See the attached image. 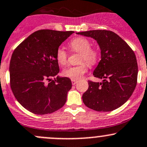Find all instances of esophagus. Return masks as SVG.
<instances>
[{
    "label": "esophagus",
    "instance_id": "1",
    "mask_svg": "<svg viewBox=\"0 0 147 147\" xmlns=\"http://www.w3.org/2000/svg\"><path fill=\"white\" fill-rule=\"evenodd\" d=\"M78 82V80H72V85H75Z\"/></svg>",
    "mask_w": 147,
    "mask_h": 147
}]
</instances>
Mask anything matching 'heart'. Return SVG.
Returning <instances> with one entry per match:
<instances>
[{
	"mask_svg": "<svg viewBox=\"0 0 147 147\" xmlns=\"http://www.w3.org/2000/svg\"><path fill=\"white\" fill-rule=\"evenodd\" d=\"M91 42L83 37H78L72 40L69 47L72 51L80 52V62L86 61L89 65H94L98 59V52L96 49L91 47ZM56 59L59 65H65L67 61V54L65 49L59 47L56 53ZM88 70V64L82 63L79 65L70 66L63 70V75L72 80H79Z\"/></svg>",
	"mask_w": 147,
	"mask_h": 147,
	"instance_id": "heart-1",
	"label": "heart"
}]
</instances>
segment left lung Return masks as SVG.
Instances as JSON below:
<instances>
[{"mask_svg": "<svg viewBox=\"0 0 147 147\" xmlns=\"http://www.w3.org/2000/svg\"><path fill=\"white\" fill-rule=\"evenodd\" d=\"M77 34L93 38L100 49L101 59L93 75L102 82L88 81L82 96L85 105L98 112H110L126 102L133 94L138 80L135 53L114 32L94 30Z\"/></svg>", "mask_w": 147, "mask_h": 147, "instance_id": "left-lung-1", "label": "left lung"}]
</instances>
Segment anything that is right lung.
<instances>
[{
  "mask_svg": "<svg viewBox=\"0 0 147 147\" xmlns=\"http://www.w3.org/2000/svg\"><path fill=\"white\" fill-rule=\"evenodd\" d=\"M73 33L40 30L14 49L9 68L11 89L17 101L29 112L51 114L65 105L72 82L68 77L57 76L59 66L56 53ZM47 81L49 83L46 84Z\"/></svg>",
  "mask_w": 147,
  "mask_h": 147,
  "instance_id": "obj_1",
  "label": "right lung"
}]
</instances>
